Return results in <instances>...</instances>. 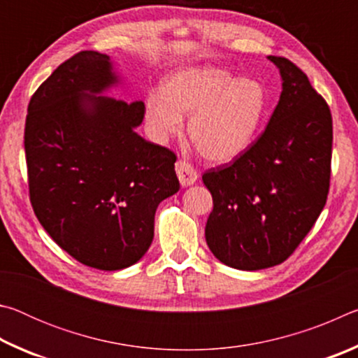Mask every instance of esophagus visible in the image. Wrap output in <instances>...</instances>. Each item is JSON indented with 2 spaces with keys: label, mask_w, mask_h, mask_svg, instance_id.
Listing matches in <instances>:
<instances>
[{
  "label": "esophagus",
  "mask_w": 358,
  "mask_h": 358,
  "mask_svg": "<svg viewBox=\"0 0 358 358\" xmlns=\"http://www.w3.org/2000/svg\"><path fill=\"white\" fill-rule=\"evenodd\" d=\"M175 171H177L181 186H191L196 183L199 178L196 169H194L189 162L185 159L177 161V164H175Z\"/></svg>",
  "instance_id": "obj_1"
}]
</instances>
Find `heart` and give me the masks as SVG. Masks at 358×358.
<instances>
[{
	"label": "heart",
	"mask_w": 358,
	"mask_h": 358,
	"mask_svg": "<svg viewBox=\"0 0 358 358\" xmlns=\"http://www.w3.org/2000/svg\"><path fill=\"white\" fill-rule=\"evenodd\" d=\"M266 98L262 85L235 78L213 66L173 71L162 93L145 99V126L151 141L166 143L183 128L201 155L211 162H230L251 147L262 123Z\"/></svg>",
	"instance_id": "b5f03b06"
}]
</instances>
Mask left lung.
<instances>
[{"instance_id":"8db88e82","label":"left lung","mask_w":358,"mask_h":358,"mask_svg":"<svg viewBox=\"0 0 358 358\" xmlns=\"http://www.w3.org/2000/svg\"><path fill=\"white\" fill-rule=\"evenodd\" d=\"M282 92L264 134L232 164L210 169L213 196L205 240L220 262L262 270L286 260L306 237L327 202L331 113L305 72L282 57Z\"/></svg>"}]
</instances>
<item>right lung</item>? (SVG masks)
I'll list each match as a JSON object with an SVG mask.
<instances>
[{
	"mask_svg": "<svg viewBox=\"0 0 358 358\" xmlns=\"http://www.w3.org/2000/svg\"><path fill=\"white\" fill-rule=\"evenodd\" d=\"M120 83L110 57L78 52L33 94L25 123L36 216L69 256L106 271L145 256L157 205L180 189L177 156L136 132L143 102L106 96Z\"/></svg>",
	"mask_w": 358,
	"mask_h": 358,
	"instance_id": "right-lung-1",
	"label": "right lung"
}]
</instances>
